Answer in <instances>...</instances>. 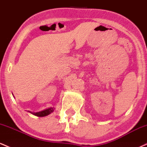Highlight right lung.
<instances>
[{
	"label": "right lung",
	"mask_w": 147,
	"mask_h": 147,
	"mask_svg": "<svg viewBox=\"0 0 147 147\" xmlns=\"http://www.w3.org/2000/svg\"><path fill=\"white\" fill-rule=\"evenodd\" d=\"M54 111V108H49L48 109H45V110L41 111V112L38 113H31L32 114L34 115L38 116V117H44V116L48 115L49 114H50Z\"/></svg>",
	"instance_id": "right-lung-1"
}]
</instances>
